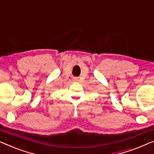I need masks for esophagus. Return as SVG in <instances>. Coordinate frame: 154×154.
I'll use <instances>...</instances> for the list:
<instances>
[{
  "mask_svg": "<svg viewBox=\"0 0 154 154\" xmlns=\"http://www.w3.org/2000/svg\"><path fill=\"white\" fill-rule=\"evenodd\" d=\"M78 80V78L77 77H75L74 78V81H77Z\"/></svg>",
  "mask_w": 154,
  "mask_h": 154,
  "instance_id": "esophagus-1",
  "label": "esophagus"
}]
</instances>
